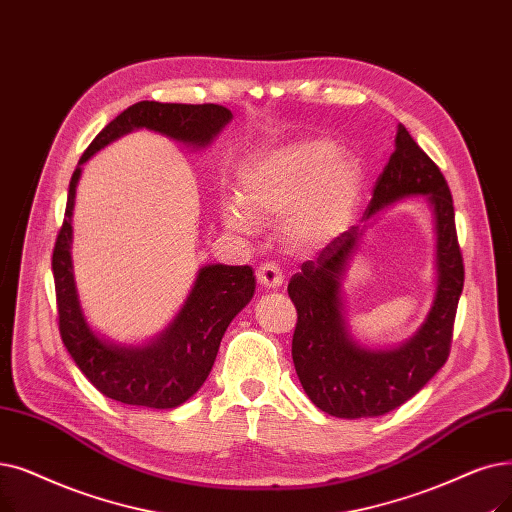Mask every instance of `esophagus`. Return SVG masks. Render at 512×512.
<instances>
[{"label": "esophagus", "instance_id": "esophagus-1", "mask_svg": "<svg viewBox=\"0 0 512 512\" xmlns=\"http://www.w3.org/2000/svg\"><path fill=\"white\" fill-rule=\"evenodd\" d=\"M257 280L263 288H272V291H276L284 282V274L276 263H261L257 268Z\"/></svg>", "mask_w": 512, "mask_h": 512}]
</instances>
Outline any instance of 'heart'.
<instances>
[{
	"instance_id": "1",
	"label": "heart",
	"mask_w": 512,
	"mask_h": 512,
	"mask_svg": "<svg viewBox=\"0 0 512 512\" xmlns=\"http://www.w3.org/2000/svg\"><path fill=\"white\" fill-rule=\"evenodd\" d=\"M364 171L324 138H299L259 152L238 175V196L221 201L224 224L255 234L259 219H282L288 247L314 253L335 242L358 213Z\"/></svg>"
}]
</instances>
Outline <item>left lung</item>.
Listing matches in <instances>:
<instances>
[{
  "label": "left lung",
  "mask_w": 512,
  "mask_h": 512,
  "mask_svg": "<svg viewBox=\"0 0 512 512\" xmlns=\"http://www.w3.org/2000/svg\"><path fill=\"white\" fill-rule=\"evenodd\" d=\"M408 195H425L436 217V297L426 322L406 344L374 350L350 337L340 284L367 221ZM362 224L330 242L318 259L305 261L288 282V297L297 307L293 362L299 381L322 412L349 420L402 406L446 364L464 284L448 182L402 123Z\"/></svg>",
  "instance_id": "left-lung-1"
}]
</instances>
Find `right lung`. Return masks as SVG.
I'll list each match as a JSON object with an SVG mask.
<instances>
[{"label": "right lung", "mask_w": 512, "mask_h": 512, "mask_svg": "<svg viewBox=\"0 0 512 512\" xmlns=\"http://www.w3.org/2000/svg\"><path fill=\"white\" fill-rule=\"evenodd\" d=\"M230 121L232 113L219 104L144 100L110 121L87 146L73 171L64 221L52 255L58 328L64 347L87 381L115 402L171 410L190 399L207 381L226 328L253 299L255 276L249 265H205L198 270L182 309L159 337L144 345H123L100 337L81 309L71 259V221L81 165L104 146L136 129L161 133L190 148H205Z\"/></svg>", "instance_id": "obj_1"}]
</instances>
